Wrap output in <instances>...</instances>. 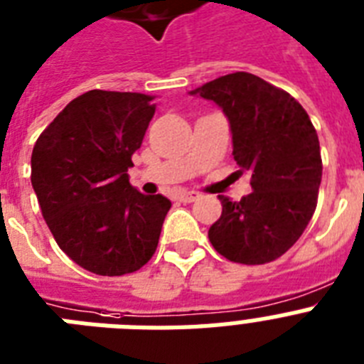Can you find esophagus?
Instances as JSON below:
<instances>
[{
  "label": "esophagus",
  "mask_w": 364,
  "mask_h": 364,
  "mask_svg": "<svg viewBox=\"0 0 364 364\" xmlns=\"http://www.w3.org/2000/svg\"><path fill=\"white\" fill-rule=\"evenodd\" d=\"M200 194L198 192H181V194H177V200L183 201V203H191V201L198 200Z\"/></svg>",
  "instance_id": "obj_1"
}]
</instances>
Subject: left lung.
I'll use <instances>...</instances> for the list:
<instances>
[{"instance_id": "1", "label": "left lung", "mask_w": 364, "mask_h": 364, "mask_svg": "<svg viewBox=\"0 0 364 364\" xmlns=\"http://www.w3.org/2000/svg\"><path fill=\"white\" fill-rule=\"evenodd\" d=\"M191 94L222 109L235 161L252 172L248 196H218L222 215L209 228L213 248L240 264L281 257L313 218L322 181L318 135L309 114L291 94L248 72L222 75Z\"/></svg>"}]
</instances>
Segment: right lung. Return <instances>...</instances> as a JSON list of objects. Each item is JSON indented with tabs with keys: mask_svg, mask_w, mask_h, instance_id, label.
<instances>
[{
	"mask_svg": "<svg viewBox=\"0 0 364 364\" xmlns=\"http://www.w3.org/2000/svg\"><path fill=\"white\" fill-rule=\"evenodd\" d=\"M154 96L90 90L44 129L31 155L42 216L73 262L97 276L142 268L172 201L131 187V155L155 114Z\"/></svg>",
	"mask_w": 364,
	"mask_h": 364,
	"instance_id": "1",
	"label": "right lung"
}]
</instances>
